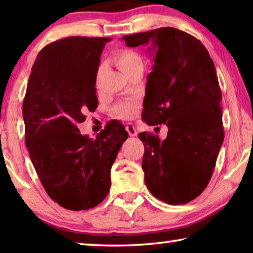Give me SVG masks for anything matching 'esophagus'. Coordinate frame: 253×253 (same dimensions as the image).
<instances>
[{"mask_svg": "<svg viewBox=\"0 0 253 253\" xmlns=\"http://www.w3.org/2000/svg\"><path fill=\"white\" fill-rule=\"evenodd\" d=\"M126 130L128 132V135H129L130 137L137 136V130H136V128H135L134 125H132V124H130V123L127 124V125H126Z\"/></svg>", "mask_w": 253, "mask_h": 253, "instance_id": "1", "label": "esophagus"}]
</instances>
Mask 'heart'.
I'll return each instance as SVG.
<instances>
[{"mask_svg":"<svg viewBox=\"0 0 253 253\" xmlns=\"http://www.w3.org/2000/svg\"><path fill=\"white\" fill-rule=\"evenodd\" d=\"M116 63L118 65L119 69L125 74V72L131 69L132 67L138 65V63H143V61H142V58H140L136 52H134V51L124 50L116 55ZM100 71H101V68L99 69V72ZM135 110H136L135 102L126 101V102H122V104H118L116 107H115L114 114L116 115V116L122 117V118H129L134 115Z\"/></svg>","mask_w":253,"mask_h":253,"instance_id":"obj_1","label":"heart"}]
</instances>
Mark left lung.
<instances>
[{
  "label": "left lung",
  "instance_id": "1",
  "mask_svg": "<svg viewBox=\"0 0 253 253\" xmlns=\"http://www.w3.org/2000/svg\"><path fill=\"white\" fill-rule=\"evenodd\" d=\"M128 46L152 44L153 71L147 76L142 117L166 124L168 137L140 132L145 184L158 200L185 204L211 179L224 139L222 93L215 67L196 38L175 28L123 37Z\"/></svg>",
  "mask_w": 253,
  "mask_h": 253
}]
</instances>
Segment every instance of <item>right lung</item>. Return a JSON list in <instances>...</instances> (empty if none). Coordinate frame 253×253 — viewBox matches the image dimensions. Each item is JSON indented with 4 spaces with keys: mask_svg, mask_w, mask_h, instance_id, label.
<instances>
[{
    "mask_svg": "<svg viewBox=\"0 0 253 253\" xmlns=\"http://www.w3.org/2000/svg\"><path fill=\"white\" fill-rule=\"evenodd\" d=\"M110 38L69 37L42 49L23 101L25 145L46 193L60 207H97L110 188V169L128 137L114 121L96 136L77 128L98 106L96 78Z\"/></svg>",
    "mask_w": 253,
    "mask_h": 253,
    "instance_id": "right-lung-1",
    "label": "right lung"
}]
</instances>
